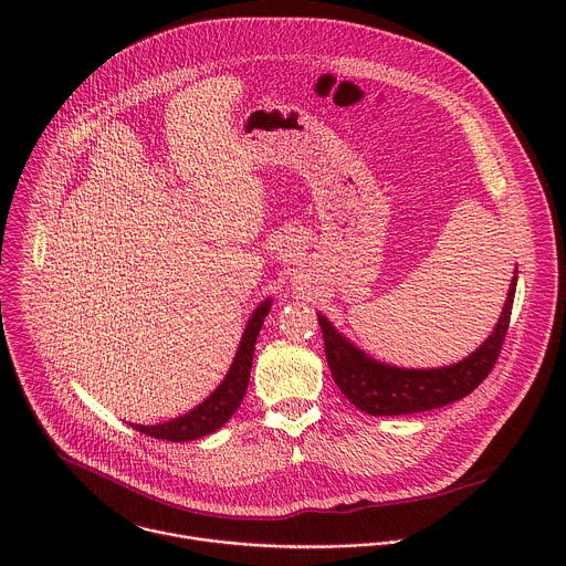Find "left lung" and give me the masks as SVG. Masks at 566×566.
Wrapping results in <instances>:
<instances>
[{"mask_svg": "<svg viewBox=\"0 0 566 566\" xmlns=\"http://www.w3.org/2000/svg\"><path fill=\"white\" fill-rule=\"evenodd\" d=\"M516 274L518 270L514 268V276L501 316L492 333L485 337L484 344H480V348H475L469 357L451 366H390L366 355L346 335H342L328 318L318 314V323L323 328L324 353L333 381L350 403L370 416H401L429 411L464 399L484 381L499 357L512 314L518 279Z\"/></svg>", "mask_w": 566, "mask_h": 566, "instance_id": "1", "label": "left lung"}]
</instances>
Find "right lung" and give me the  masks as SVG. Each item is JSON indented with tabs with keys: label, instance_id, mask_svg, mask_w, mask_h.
Segmentation results:
<instances>
[{
	"label": "right lung",
	"instance_id": "right-lung-1",
	"mask_svg": "<svg viewBox=\"0 0 566 566\" xmlns=\"http://www.w3.org/2000/svg\"><path fill=\"white\" fill-rule=\"evenodd\" d=\"M270 307H272V298H265L263 303L256 305V310L252 312V316L245 323L242 342L238 346L235 359H233L227 377L202 403L196 405L187 413L171 418L167 422H157V424L130 422V427H135L137 431L146 433L150 438H159L167 442H189V440H198L202 436L218 431L242 403L248 381H250L256 335L261 331V324L265 321Z\"/></svg>",
	"mask_w": 566,
	"mask_h": 566
}]
</instances>
